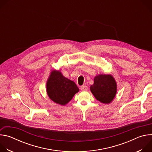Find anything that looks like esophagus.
Listing matches in <instances>:
<instances>
[{"instance_id":"esophagus-1","label":"esophagus","mask_w":152,"mask_h":152,"mask_svg":"<svg viewBox=\"0 0 152 152\" xmlns=\"http://www.w3.org/2000/svg\"><path fill=\"white\" fill-rule=\"evenodd\" d=\"M88 89V87L86 85H82L80 86V90L82 91H86Z\"/></svg>"}]
</instances>
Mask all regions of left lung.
<instances>
[{
    "label": "left lung",
    "mask_w": 152,
    "mask_h": 152,
    "mask_svg": "<svg viewBox=\"0 0 152 152\" xmlns=\"http://www.w3.org/2000/svg\"><path fill=\"white\" fill-rule=\"evenodd\" d=\"M90 90L96 99L103 103H110L115 97L117 84L110 75H99L94 79Z\"/></svg>",
    "instance_id": "obj_1"
}]
</instances>
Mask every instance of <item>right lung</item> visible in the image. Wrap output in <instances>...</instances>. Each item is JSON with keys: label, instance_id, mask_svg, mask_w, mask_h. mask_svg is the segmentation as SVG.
<instances>
[{"label": "right lung", "instance_id": "obj_1", "mask_svg": "<svg viewBox=\"0 0 152 152\" xmlns=\"http://www.w3.org/2000/svg\"><path fill=\"white\" fill-rule=\"evenodd\" d=\"M79 91L76 83L65 77L59 71H53L47 82V93L49 98L61 105L69 103Z\"/></svg>", "mask_w": 152, "mask_h": 152}]
</instances>
